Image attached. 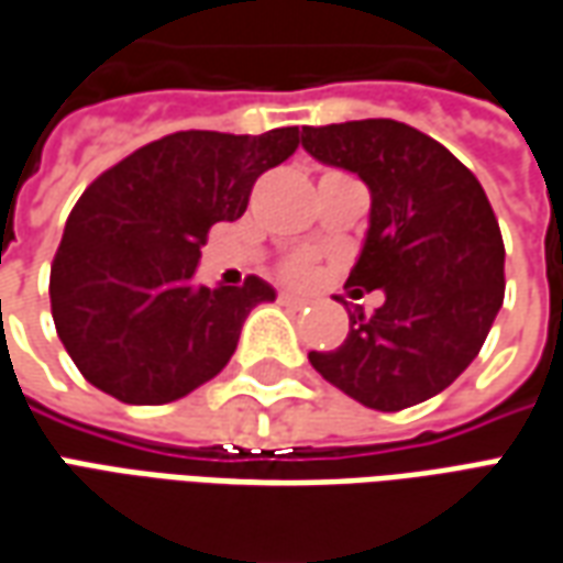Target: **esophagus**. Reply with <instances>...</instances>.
I'll list each match as a JSON object with an SVG mask.
<instances>
[{"instance_id":"obj_1","label":"esophagus","mask_w":563,"mask_h":563,"mask_svg":"<svg viewBox=\"0 0 563 563\" xmlns=\"http://www.w3.org/2000/svg\"><path fill=\"white\" fill-rule=\"evenodd\" d=\"M278 303L288 306V309H303L306 300L303 297H294V294H282V297H278Z\"/></svg>"}]
</instances>
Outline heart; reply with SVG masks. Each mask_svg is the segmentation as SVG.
I'll return each mask as SVG.
<instances>
[{"instance_id":"b5f03b06","label":"heart","mask_w":563,"mask_h":563,"mask_svg":"<svg viewBox=\"0 0 563 563\" xmlns=\"http://www.w3.org/2000/svg\"><path fill=\"white\" fill-rule=\"evenodd\" d=\"M312 263L306 257H294L285 263V278L294 282V285H306V282H312Z\"/></svg>"}]
</instances>
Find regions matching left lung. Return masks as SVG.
<instances>
[{
  "label": "left lung",
  "instance_id": "8db88e82",
  "mask_svg": "<svg viewBox=\"0 0 563 563\" xmlns=\"http://www.w3.org/2000/svg\"><path fill=\"white\" fill-rule=\"evenodd\" d=\"M300 141L371 189L346 288L386 297L374 316L355 306L343 346L309 352V362L374 410L444 393L482 352L506 290V247L482 184L451 150L395 119L303 128Z\"/></svg>",
  "mask_w": 563,
  "mask_h": 563
}]
</instances>
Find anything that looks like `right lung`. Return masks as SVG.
I'll use <instances>...</instances> for the list:
<instances>
[{
	"mask_svg": "<svg viewBox=\"0 0 563 563\" xmlns=\"http://www.w3.org/2000/svg\"><path fill=\"white\" fill-rule=\"evenodd\" d=\"M297 146V128L177 131L81 192L52 266L54 328L81 377L125 405H168L227 367L247 312L275 288L257 275L199 285V247Z\"/></svg>",
	"mask_w": 563,
	"mask_h": 563,
	"instance_id": "add662e5",
	"label": "right lung"
}]
</instances>
